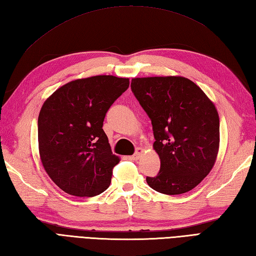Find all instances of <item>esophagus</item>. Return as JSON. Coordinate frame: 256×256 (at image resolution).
Segmentation results:
<instances>
[{
	"label": "esophagus",
	"mask_w": 256,
	"mask_h": 256,
	"mask_svg": "<svg viewBox=\"0 0 256 256\" xmlns=\"http://www.w3.org/2000/svg\"><path fill=\"white\" fill-rule=\"evenodd\" d=\"M142 154H144V149L142 148H137V149H136V152L132 156V159L134 160L140 159V157H142Z\"/></svg>",
	"instance_id": "34e87169"
}]
</instances>
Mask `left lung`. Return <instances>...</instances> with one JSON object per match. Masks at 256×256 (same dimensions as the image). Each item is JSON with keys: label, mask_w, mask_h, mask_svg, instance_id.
I'll return each instance as SVG.
<instances>
[{"label": "left lung", "mask_w": 256, "mask_h": 256, "mask_svg": "<svg viewBox=\"0 0 256 256\" xmlns=\"http://www.w3.org/2000/svg\"><path fill=\"white\" fill-rule=\"evenodd\" d=\"M132 90L152 124L160 171L147 184L164 194H186L216 162L220 120L213 102L194 82L180 76L134 78Z\"/></svg>", "instance_id": "left-lung-1"}]
</instances>
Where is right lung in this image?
<instances>
[{
	"mask_svg": "<svg viewBox=\"0 0 256 256\" xmlns=\"http://www.w3.org/2000/svg\"><path fill=\"white\" fill-rule=\"evenodd\" d=\"M128 87V78L92 76L62 86L42 106L40 160L66 194L95 196L110 184L119 158L112 152L102 124L108 109Z\"/></svg>",
	"mask_w": 256,
	"mask_h": 256,
	"instance_id": "right-lung-1",
	"label": "right lung"
}]
</instances>
